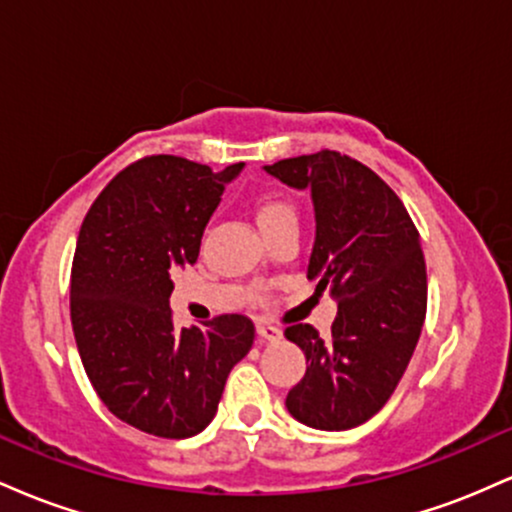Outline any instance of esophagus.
<instances>
[{"label": "esophagus", "instance_id": "1", "mask_svg": "<svg viewBox=\"0 0 512 512\" xmlns=\"http://www.w3.org/2000/svg\"><path fill=\"white\" fill-rule=\"evenodd\" d=\"M257 334H260L262 342H279L284 337V332L274 325H264V322H257Z\"/></svg>", "mask_w": 512, "mask_h": 512}]
</instances>
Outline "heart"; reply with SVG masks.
Here are the masks:
<instances>
[{
    "mask_svg": "<svg viewBox=\"0 0 512 512\" xmlns=\"http://www.w3.org/2000/svg\"><path fill=\"white\" fill-rule=\"evenodd\" d=\"M293 214L291 207L286 202H281V199H274V197H264L260 204H257V219H260V226H267L269 221H276L281 219V216H289Z\"/></svg>",
    "mask_w": 512,
    "mask_h": 512,
    "instance_id": "heart-1",
    "label": "heart"
}]
</instances>
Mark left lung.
Instances as JSON below:
<instances>
[{
    "label": "left lung",
    "instance_id": "1",
    "mask_svg": "<svg viewBox=\"0 0 512 512\" xmlns=\"http://www.w3.org/2000/svg\"><path fill=\"white\" fill-rule=\"evenodd\" d=\"M264 170L310 190L315 245L308 279L339 303L330 339L313 325L286 327V339L301 346L308 363L286 409L320 431L361 426L395 392L424 327L419 231L390 185L339 151L284 158Z\"/></svg>",
    "mask_w": 512,
    "mask_h": 512
}]
</instances>
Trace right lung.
Returning <instances> with one entry per match:
<instances>
[{"instance_id":"1","label":"right lung","mask_w":512,"mask_h":512,"mask_svg":"<svg viewBox=\"0 0 512 512\" xmlns=\"http://www.w3.org/2000/svg\"><path fill=\"white\" fill-rule=\"evenodd\" d=\"M240 170L146 156L108 182L81 223L69 291L81 363L105 407L151 436L204 431L255 339L245 315L175 330L170 313V274L197 262L223 187Z\"/></svg>"}]
</instances>
